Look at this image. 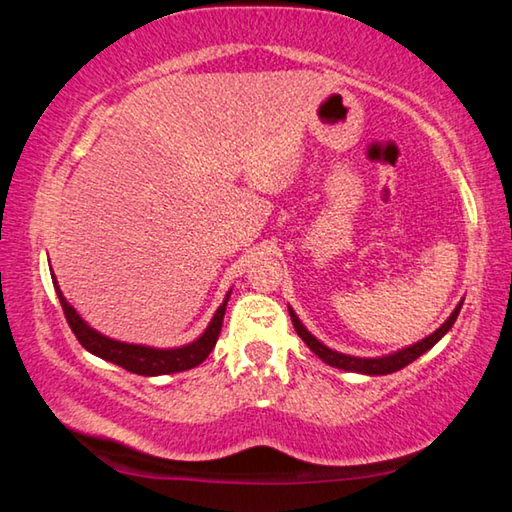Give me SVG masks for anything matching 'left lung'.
Segmentation results:
<instances>
[{"label": "left lung", "instance_id": "1", "mask_svg": "<svg viewBox=\"0 0 512 512\" xmlns=\"http://www.w3.org/2000/svg\"><path fill=\"white\" fill-rule=\"evenodd\" d=\"M463 307V300L458 302L456 309L452 311V316H449L443 325H440L436 332L429 334L427 339H422L413 345H406V348L391 352V354H384V357H352V354H343V352H336L332 348H327L325 343H320L314 334L309 332V329L300 323V318L296 316V311L289 307V316H291V323L296 327V332L302 341L307 343V348L316 354L318 359H323L327 366L332 368H341V370H348V372H361V375H391V372L402 370L404 366H409L411 361H415L424 354L427 350H431L433 345H436L443 336L452 329V325L456 323L458 318V311Z\"/></svg>", "mask_w": 512, "mask_h": 512}]
</instances>
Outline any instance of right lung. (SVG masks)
Returning <instances> with one entry per match:
<instances>
[{
	"instance_id": "right-lung-1",
	"label": "right lung",
	"mask_w": 512,
	"mask_h": 512,
	"mask_svg": "<svg viewBox=\"0 0 512 512\" xmlns=\"http://www.w3.org/2000/svg\"><path fill=\"white\" fill-rule=\"evenodd\" d=\"M54 280V289L58 293L60 307L65 311V318L69 327L79 343L85 350L92 352L94 357H99L103 361L115 363V366L124 368L128 372H135V375H144V377H158V375H171V372H183L189 368H196L198 363H203L210 352L214 350L216 339L221 334V325H223V316H225V305H228L232 289L225 293V300L219 305V309L214 311V316L210 320V325L205 327V332L198 336L196 341L180 345V348H151V345H137V343H124V341H115L110 336H103L97 329L90 327L85 320L76 314V309L69 305L67 298L60 291L56 275H51Z\"/></svg>"
}]
</instances>
